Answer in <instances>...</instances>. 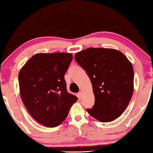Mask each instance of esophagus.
Masks as SVG:
<instances>
[{
  "mask_svg": "<svg viewBox=\"0 0 153 153\" xmlns=\"http://www.w3.org/2000/svg\"><path fill=\"white\" fill-rule=\"evenodd\" d=\"M82 95H83V94H82V92H79L78 93H77V97H78V98L79 99H81V98H82Z\"/></svg>",
  "mask_w": 153,
  "mask_h": 153,
  "instance_id": "obj_1",
  "label": "esophagus"
}]
</instances>
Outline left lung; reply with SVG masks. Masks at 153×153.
I'll return each mask as SVG.
<instances>
[{
	"label": "left lung",
	"mask_w": 153,
	"mask_h": 153,
	"mask_svg": "<svg viewBox=\"0 0 153 153\" xmlns=\"http://www.w3.org/2000/svg\"><path fill=\"white\" fill-rule=\"evenodd\" d=\"M92 84L95 104L87 112L101 122L119 117L134 91V70L126 56L108 48H88L75 55Z\"/></svg>",
	"instance_id": "8db88e82"
}]
</instances>
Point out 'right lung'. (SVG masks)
I'll use <instances>...</instances> for the list:
<instances>
[{"mask_svg": "<svg viewBox=\"0 0 153 153\" xmlns=\"http://www.w3.org/2000/svg\"><path fill=\"white\" fill-rule=\"evenodd\" d=\"M73 55L65 52L33 56L18 74L20 97L38 123L56 127L62 123L77 97L67 91L65 76Z\"/></svg>", "mask_w": 153, "mask_h": 153, "instance_id": "add662e5", "label": "right lung"}]
</instances>
